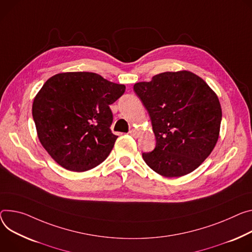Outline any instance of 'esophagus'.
Returning a JSON list of instances; mask_svg holds the SVG:
<instances>
[{
	"label": "esophagus",
	"instance_id": "esophagus-1",
	"mask_svg": "<svg viewBox=\"0 0 252 252\" xmlns=\"http://www.w3.org/2000/svg\"><path fill=\"white\" fill-rule=\"evenodd\" d=\"M128 133L131 135V136H133V138H136V136H138V130L136 129H134V128H131L129 131H128Z\"/></svg>",
	"mask_w": 252,
	"mask_h": 252
}]
</instances>
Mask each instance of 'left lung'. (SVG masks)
I'll use <instances>...</instances> for the list:
<instances>
[{"instance_id": "obj_1", "label": "left lung", "mask_w": 252, "mask_h": 252, "mask_svg": "<svg viewBox=\"0 0 252 252\" xmlns=\"http://www.w3.org/2000/svg\"><path fill=\"white\" fill-rule=\"evenodd\" d=\"M133 91L152 121L156 147L143 153L156 173L173 178L197 169L213 151L222 111L214 91L190 71L164 72L138 82Z\"/></svg>"}]
</instances>
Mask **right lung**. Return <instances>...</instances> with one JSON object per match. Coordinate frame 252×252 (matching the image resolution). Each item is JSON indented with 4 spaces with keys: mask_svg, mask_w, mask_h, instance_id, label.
I'll return each mask as SVG.
<instances>
[{
    "mask_svg": "<svg viewBox=\"0 0 252 252\" xmlns=\"http://www.w3.org/2000/svg\"><path fill=\"white\" fill-rule=\"evenodd\" d=\"M125 90L94 72L59 73L44 83L32 114L40 143L55 162L84 172L104 161L118 139L109 105Z\"/></svg>",
    "mask_w": 252,
    "mask_h": 252,
    "instance_id": "right-lung-1",
    "label": "right lung"
}]
</instances>
